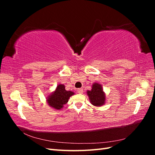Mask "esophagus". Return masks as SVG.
Returning <instances> with one entry per match:
<instances>
[{
  "instance_id": "obj_1",
  "label": "esophagus",
  "mask_w": 155,
  "mask_h": 155,
  "mask_svg": "<svg viewBox=\"0 0 155 155\" xmlns=\"http://www.w3.org/2000/svg\"><path fill=\"white\" fill-rule=\"evenodd\" d=\"M77 91H78V92L79 94H83V88H78V90H77Z\"/></svg>"
}]
</instances>
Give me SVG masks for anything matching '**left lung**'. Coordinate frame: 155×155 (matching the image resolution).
<instances>
[{
	"mask_svg": "<svg viewBox=\"0 0 155 155\" xmlns=\"http://www.w3.org/2000/svg\"><path fill=\"white\" fill-rule=\"evenodd\" d=\"M87 94L93 105L98 107L104 104L105 96L100 84L94 83L92 90L88 91Z\"/></svg>",
	"mask_w": 155,
	"mask_h": 155,
	"instance_id": "left-lung-1",
	"label": "left lung"
}]
</instances>
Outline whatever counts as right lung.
<instances>
[{
	"label": "right lung",
	"mask_w": 155,
	"mask_h": 155,
	"mask_svg": "<svg viewBox=\"0 0 155 155\" xmlns=\"http://www.w3.org/2000/svg\"><path fill=\"white\" fill-rule=\"evenodd\" d=\"M74 92L65 90L64 85H59L55 92L48 97V104L55 109H61L68 101L69 97L74 94Z\"/></svg>",
	"instance_id": "right-lung-1"
}]
</instances>
